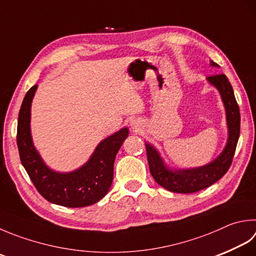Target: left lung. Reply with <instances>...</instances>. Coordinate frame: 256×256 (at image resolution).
Segmentation results:
<instances>
[{"instance_id":"1","label":"left lung","mask_w":256,"mask_h":256,"mask_svg":"<svg viewBox=\"0 0 256 256\" xmlns=\"http://www.w3.org/2000/svg\"><path fill=\"white\" fill-rule=\"evenodd\" d=\"M210 66H216V68L220 66L214 61H210ZM206 80L208 81L210 84L214 86L218 90L222 101L224 104L228 137L223 152L207 165L196 168H187V170H176V168H170L164 162L160 154L152 144L144 142L146 144L149 170H150L154 180H156L157 184L172 192L190 194V192H198L213 185L225 175L233 160L236 144H238L240 137V108L236 102L233 88L228 76L223 74L207 76Z\"/></svg>"}]
</instances>
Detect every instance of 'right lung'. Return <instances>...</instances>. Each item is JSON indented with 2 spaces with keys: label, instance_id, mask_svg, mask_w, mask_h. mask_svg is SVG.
Returning a JSON list of instances; mask_svg holds the SVG:
<instances>
[{
  "label": "right lung",
  "instance_id": "obj_1",
  "mask_svg": "<svg viewBox=\"0 0 256 256\" xmlns=\"http://www.w3.org/2000/svg\"><path fill=\"white\" fill-rule=\"evenodd\" d=\"M36 89L38 84L28 91L18 112L16 142L23 167L38 192L50 203L72 208L97 203L112 186L114 158L128 137V128H122L100 142L89 160L78 170H53L43 162L32 140L31 104Z\"/></svg>",
  "mask_w": 256,
  "mask_h": 256
}]
</instances>
